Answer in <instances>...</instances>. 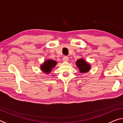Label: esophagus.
Segmentation results:
<instances>
[{"mask_svg":"<svg viewBox=\"0 0 123 123\" xmlns=\"http://www.w3.org/2000/svg\"><path fill=\"white\" fill-rule=\"evenodd\" d=\"M63 61L64 62H67L68 61V57L67 56H64L63 57Z\"/></svg>","mask_w":123,"mask_h":123,"instance_id":"esophagus-1","label":"esophagus"}]
</instances>
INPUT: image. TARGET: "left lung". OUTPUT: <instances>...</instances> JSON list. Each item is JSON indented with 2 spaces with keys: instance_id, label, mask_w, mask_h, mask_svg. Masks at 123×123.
<instances>
[{
  "instance_id": "obj_1",
  "label": "left lung",
  "mask_w": 123,
  "mask_h": 123,
  "mask_svg": "<svg viewBox=\"0 0 123 123\" xmlns=\"http://www.w3.org/2000/svg\"><path fill=\"white\" fill-rule=\"evenodd\" d=\"M76 65L81 73H86L90 69V66L84 59H81L76 61Z\"/></svg>"
}]
</instances>
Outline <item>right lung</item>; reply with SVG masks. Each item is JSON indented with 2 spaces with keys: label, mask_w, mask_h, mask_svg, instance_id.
<instances>
[{
  "label": "right lung",
  "mask_w": 123,
  "mask_h": 123,
  "mask_svg": "<svg viewBox=\"0 0 123 123\" xmlns=\"http://www.w3.org/2000/svg\"><path fill=\"white\" fill-rule=\"evenodd\" d=\"M57 62L54 60H47L44 62V63L41 66V69L45 73H49L50 72L52 69L55 66Z\"/></svg>",
  "instance_id": "right-lung-1"
}]
</instances>
